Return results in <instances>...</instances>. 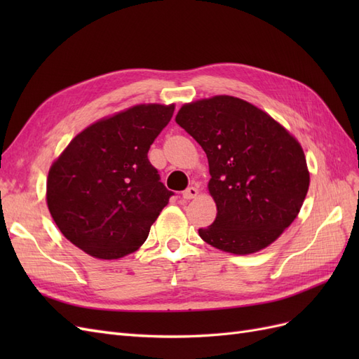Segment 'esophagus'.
I'll return each instance as SVG.
<instances>
[{"mask_svg": "<svg viewBox=\"0 0 359 359\" xmlns=\"http://www.w3.org/2000/svg\"><path fill=\"white\" fill-rule=\"evenodd\" d=\"M198 189L196 187H189V189H186L182 191V198L184 199H187V201H190V199H194L198 196Z\"/></svg>", "mask_w": 359, "mask_h": 359, "instance_id": "1", "label": "esophagus"}]
</instances>
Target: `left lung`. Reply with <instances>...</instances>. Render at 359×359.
Masks as SVG:
<instances>
[{
	"label": "left lung",
	"mask_w": 359,
	"mask_h": 359,
	"mask_svg": "<svg viewBox=\"0 0 359 359\" xmlns=\"http://www.w3.org/2000/svg\"><path fill=\"white\" fill-rule=\"evenodd\" d=\"M175 121L208 157L217 217L199 229L202 240L235 255L274 243L297 219L309 190L298 140L268 114L231 95L184 104Z\"/></svg>",
	"instance_id": "left-lung-1"
}]
</instances>
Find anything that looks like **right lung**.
Here are the masks:
<instances>
[{
	"label": "right lung",
	"instance_id": "obj_1",
	"mask_svg": "<svg viewBox=\"0 0 359 359\" xmlns=\"http://www.w3.org/2000/svg\"><path fill=\"white\" fill-rule=\"evenodd\" d=\"M175 106L137 104L76 136L48 175V208L67 240L119 259L145 243L172 196L148 160Z\"/></svg>",
	"mask_w": 359,
	"mask_h": 359
}]
</instances>
